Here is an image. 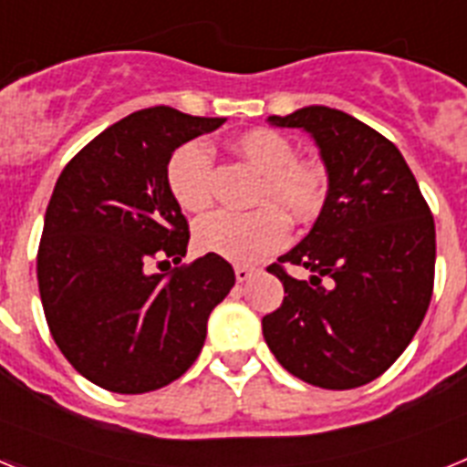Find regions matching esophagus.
I'll use <instances>...</instances> for the list:
<instances>
[{"label":"esophagus","instance_id":"1","mask_svg":"<svg viewBox=\"0 0 467 467\" xmlns=\"http://www.w3.org/2000/svg\"><path fill=\"white\" fill-rule=\"evenodd\" d=\"M234 274H236L238 283H247V280L254 275V269L253 266H236V269H234Z\"/></svg>","mask_w":467,"mask_h":467}]
</instances>
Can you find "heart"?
I'll return each instance as SVG.
<instances>
[{"label":"heart","mask_w":467,"mask_h":467,"mask_svg":"<svg viewBox=\"0 0 467 467\" xmlns=\"http://www.w3.org/2000/svg\"><path fill=\"white\" fill-rule=\"evenodd\" d=\"M234 150L262 172L253 213L220 210L196 224L193 238L201 253L217 254L238 264H253L275 253L290 234L287 214L296 222H311L323 213L329 177L316 161L296 159L295 144L285 135L257 128L236 138ZM213 156L203 142L192 140L172 151L166 168L168 189L187 213H201L213 201L210 192Z\"/></svg>","instance_id":"b5f03b06"}]
</instances>
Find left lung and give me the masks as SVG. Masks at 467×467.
I'll return each instance as SVG.
<instances>
[{
    "instance_id": "left-lung-1",
    "label": "left lung",
    "mask_w": 467,
    "mask_h": 467,
    "mask_svg": "<svg viewBox=\"0 0 467 467\" xmlns=\"http://www.w3.org/2000/svg\"><path fill=\"white\" fill-rule=\"evenodd\" d=\"M271 126L301 128L329 177L323 213L278 262L312 271L262 317L275 360L311 386L348 390L381 377L414 339L432 296L435 222L390 140L341 109L301 107Z\"/></svg>"
}]
</instances>
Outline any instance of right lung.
<instances>
[{
	"label": "right lung",
	"mask_w": 467,
	"mask_h": 467,
	"mask_svg": "<svg viewBox=\"0 0 467 467\" xmlns=\"http://www.w3.org/2000/svg\"><path fill=\"white\" fill-rule=\"evenodd\" d=\"M224 121L163 105L133 111L57 177L36 280L53 341L95 386L138 395L182 377L203 348L210 313L236 283L217 254L151 271L156 262H182L189 243L168 161Z\"/></svg>",
	"instance_id": "1"
}]
</instances>
